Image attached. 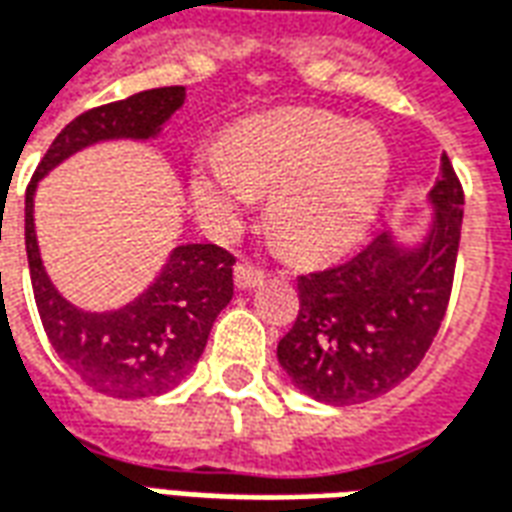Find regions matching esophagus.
Listing matches in <instances>:
<instances>
[{"instance_id": "34e87169", "label": "esophagus", "mask_w": 512, "mask_h": 512, "mask_svg": "<svg viewBox=\"0 0 512 512\" xmlns=\"http://www.w3.org/2000/svg\"><path fill=\"white\" fill-rule=\"evenodd\" d=\"M233 279H235V288L238 290H252L257 288V285H263L266 274H263L260 268L249 266V263H238L233 271Z\"/></svg>"}]
</instances>
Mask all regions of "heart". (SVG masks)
Masks as SVG:
<instances>
[{
    "label": "heart",
    "instance_id": "b5f03b06",
    "mask_svg": "<svg viewBox=\"0 0 512 512\" xmlns=\"http://www.w3.org/2000/svg\"><path fill=\"white\" fill-rule=\"evenodd\" d=\"M395 156L376 128L329 112L246 120L224 147L194 156L189 191L213 233L238 227L255 194H271L268 224L299 260H329L367 235L384 208Z\"/></svg>",
    "mask_w": 512,
    "mask_h": 512
}]
</instances>
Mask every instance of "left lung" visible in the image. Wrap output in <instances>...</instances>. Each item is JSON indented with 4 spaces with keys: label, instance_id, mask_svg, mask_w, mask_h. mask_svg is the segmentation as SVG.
Returning a JSON list of instances; mask_svg holds the SVG:
<instances>
[{
    "label": "left lung",
    "instance_id": "8db88e82",
    "mask_svg": "<svg viewBox=\"0 0 512 512\" xmlns=\"http://www.w3.org/2000/svg\"><path fill=\"white\" fill-rule=\"evenodd\" d=\"M425 235H376L343 266L299 277V315L277 345L290 381L312 400L356 406L408 378L428 354L450 301L463 189L450 158L428 191Z\"/></svg>",
    "mask_w": 512,
    "mask_h": 512
}]
</instances>
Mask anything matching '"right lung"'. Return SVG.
<instances>
[{"mask_svg": "<svg viewBox=\"0 0 512 512\" xmlns=\"http://www.w3.org/2000/svg\"><path fill=\"white\" fill-rule=\"evenodd\" d=\"M186 101V87H158L98 106L62 128L35 169L24 202V241L40 321L51 348L84 384L112 397L164 395L200 362L216 315L233 299L235 257L216 244H180L147 290L120 310L90 312L54 288L35 235V191L51 169L112 139L147 142Z\"/></svg>", "mask_w": 512, "mask_h": 512, "instance_id": "obj_1", "label": "right lung"}]
</instances>
